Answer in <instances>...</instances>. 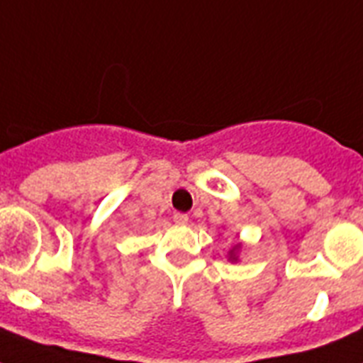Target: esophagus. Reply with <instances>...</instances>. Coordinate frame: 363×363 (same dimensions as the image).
Listing matches in <instances>:
<instances>
[{
    "label": "esophagus",
    "instance_id": "1",
    "mask_svg": "<svg viewBox=\"0 0 363 363\" xmlns=\"http://www.w3.org/2000/svg\"><path fill=\"white\" fill-rule=\"evenodd\" d=\"M173 220H175V224L184 226V224L188 222V215H184V213H175V215H173Z\"/></svg>",
    "mask_w": 363,
    "mask_h": 363
}]
</instances>
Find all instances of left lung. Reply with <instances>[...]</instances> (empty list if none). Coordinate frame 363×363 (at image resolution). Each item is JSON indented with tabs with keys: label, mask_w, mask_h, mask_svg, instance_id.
Segmentation results:
<instances>
[{
	"label": "left lung",
	"mask_w": 363,
	"mask_h": 363,
	"mask_svg": "<svg viewBox=\"0 0 363 363\" xmlns=\"http://www.w3.org/2000/svg\"><path fill=\"white\" fill-rule=\"evenodd\" d=\"M239 248H241V245H235V247H233L232 250H230V259H232V262H238Z\"/></svg>",
	"instance_id": "obj_1"
}]
</instances>
